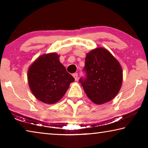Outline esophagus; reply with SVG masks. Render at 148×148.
<instances>
[{"label": "esophagus", "mask_w": 148, "mask_h": 148, "mask_svg": "<svg viewBox=\"0 0 148 148\" xmlns=\"http://www.w3.org/2000/svg\"><path fill=\"white\" fill-rule=\"evenodd\" d=\"M72 76H73V77H74L75 80L77 81V79H78V77H77V73H74L73 74H72Z\"/></svg>", "instance_id": "obj_1"}]
</instances>
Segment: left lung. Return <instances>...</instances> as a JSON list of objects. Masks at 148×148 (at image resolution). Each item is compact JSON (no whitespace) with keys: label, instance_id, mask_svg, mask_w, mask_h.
Listing matches in <instances>:
<instances>
[{"label":"left lung","instance_id":"left-lung-1","mask_svg":"<svg viewBox=\"0 0 148 148\" xmlns=\"http://www.w3.org/2000/svg\"><path fill=\"white\" fill-rule=\"evenodd\" d=\"M84 70L86 79H80L85 92L91 101L102 104L113 99L122 86L123 71L119 61L104 47L87 53Z\"/></svg>","mask_w":148,"mask_h":148}]
</instances>
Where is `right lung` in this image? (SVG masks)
Returning a JSON list of instances; mask_svg holds the SVG:
<instances>
[{
	"instance_id": "right-lung-1",
	"label": "right lung",
	"mask_w": 148,
	"mask_h": 148,
	"mask_svg": "<svg viewBox=\"0 0 148 148\" xmlns=\"http://www.w3.org/2000/svg\"><path fill=\"white\" fill-rule=\"evenodd\" d=\"M29 86L32 94L45 104L56 103L66 93L74 78L66 71L57 53L38 57L27 72Z\"/></svg>"
}]
</instances>
